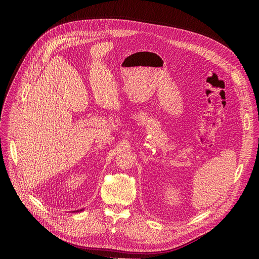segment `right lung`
Returning <instances> with one entry per match:
<instances>
[{
  "mask_svg": "<svg viewBox=\"0 0 259 259\" xmlns=\"http://www.w3.org/2000/svg\"><path fill=\"white\" fill-rule=\"evenodd\" d=\"M79 211H82V210H79ZM79 211H78V212H79Z\"/></svg>",
  "mask_w": 259,
  "mask_h": 259,
  "instance_id": "right-lung-1",
  "label": "right lung"
}]
</instances>
